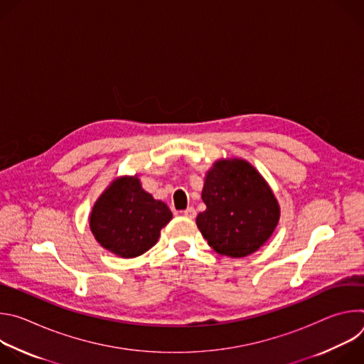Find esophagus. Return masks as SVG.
Returning a JSON list of instances; mask_svg holds the SVG:
<instances>
[{
    "instance_id": "34e87169",
    "label": "esophagus",
    "mask_w": 364,
    "mask_h": 364,
    "mask_svg": "<svg viewBox=\"0 0 364 364\" xmlns=\"http://www.w3.org/2000/svg\"><path fill=\"white\" fill-rule=\"evenodd\" d=\"M183 215H184L186 218H188V219H194L196 215H197V212H196L194 207H187V209L183 212Z\"/></svg>"
}]
</instances>
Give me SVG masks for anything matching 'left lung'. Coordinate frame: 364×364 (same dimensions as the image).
Masks as SVG:
<instances>
[{"instance_id": "8db88e82", "label": "left lung", "mask_w": 364, "mask_h": 364, "mask_svg": "<svg viewBox=\"0 0 364 364\" xmlns=\"http://www.w3.org/2000/svg\"><path fill=\"white\" fill-rule=\"evenodd\" d=\"M201 198L205 210L197 216V228L209 246L225 256L243 257L256 252L279 220L272 190L243 160L218 161L205 176Z\"/></svg>"}]
</instances>
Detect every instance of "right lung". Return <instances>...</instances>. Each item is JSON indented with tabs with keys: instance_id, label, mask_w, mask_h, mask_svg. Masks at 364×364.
Returning <instances> with one entry per match:
<instances>
[{
	"instance_id": "1",
	"label": "right lung",
	"mask_w": 364,
	"mask_h": 364,
	"mask_svg": "<svg viewBox=\"0 0 364 364\" xmlns=\"http://www.w3.org/2000/svg\"><path fill=\"white\" fill-rule=\"evenodd\" d=\"M171 218L167 204L144 191L136 177H122L95 203L90 230L105 249L121 257H135L157 243Z\"/></svg>"
}]
</instances>
